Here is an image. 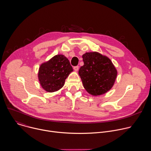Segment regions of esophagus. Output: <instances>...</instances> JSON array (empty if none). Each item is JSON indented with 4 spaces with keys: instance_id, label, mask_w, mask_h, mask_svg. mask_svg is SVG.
<instances>
[{
    "instance_id": "1",
    "label": "esophagus",
    "mask_w": 151,
    "mask_h": 151,
    "mask_svg": "<svg viewBox=\"0 0 151 151\" xmlns=\"http://www.w3.org/2000/svg\"><path fill=\"white\" fill-rule=\"evenodd\" d=\"M73 69L75 70V71L77 72V71L78 70V69H79V66H75V67L73 68Z\"/></svg>"
}]
</instances>
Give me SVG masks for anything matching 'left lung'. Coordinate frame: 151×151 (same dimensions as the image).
<instances>
[{
	"label": "left lung",
	"mask_w": 151,
	"mask_h": 151,
	"mask_svg": "<svg viewBox=\"0 0 151 151\" xmlns=\"http://www.w3.org/2000/svg\"><path fill=\"white\" fill-rule=\"evenodd\" d=\"M82 58L84 65L78 73L87 92L99 96L110 91L117 76V70L111 60L96 52H86Z\"/></svg>",
	"instance_id": "8db88e82"
}]
</instances>
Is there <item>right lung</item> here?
<instances>
[{
  "label": "right lung",
  "instance_id": "obj_1",
  "mask_svg": "<svg viewBox=\"0 0 151 151\" xmlns=\"http://www.w3.org/2000/svg\"><path fill=\"white\" fill-rule=\"evenodd\" d=\"M73 71L67 58L63 55H57L41 64L38 78L44 90L54 92L64 86L66 79Z\"/></svg>",
  "mask_w": 151,
  "mask_h": 151
}]
</instances>
